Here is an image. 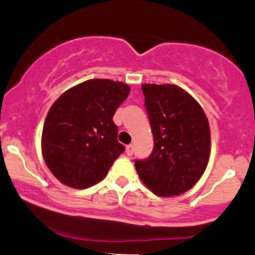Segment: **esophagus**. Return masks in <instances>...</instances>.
<instances>
[{
    "instance_id": "34e87169",
    "label": "esophagus",
    "mask_w": 255,
    "mask_h": 255,
    "mask_svg": "<svg viewBox=\"0 0 255 255\" xmlns=\"http://www.w3.org/2000/svg\"><path fill=\"white\" fill-rule=\"evenodd\" d=\"M126 152H127V155H133V152H134V146L132 145V144H129V145L126 146Z\"/></svg>"
}]
</instances>
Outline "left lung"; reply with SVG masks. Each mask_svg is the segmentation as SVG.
<instances>
[{
    "label": "left lung",
    "instance_id": "1",
    "mask_svg": "<svg viewBox=\"0 0 255 255\" xmlns=\"http://www.w3.org/2000/svg\"><path fill=\"white\" fill-rule=\"evenodd\" d=\"M154 149L135 170L154 194L172 197L189 191L210 157V127L205 112L186 90L173 84L141 85Z\"/></svg>",
    "mask_w": 255,
    "mask_h": 255
}]
</instances>
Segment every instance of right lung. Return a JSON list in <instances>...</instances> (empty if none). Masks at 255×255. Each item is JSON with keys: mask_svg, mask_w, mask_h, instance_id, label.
<instances>
[{"mask_svg": "<svg viewBox=\"0 0 255 255\" xmlns=\"http://www.w3.org/2000/svg\"><path fill=\"white\" fill-rule=\"evenodd\" d=\"M129 92L125 83L90 79L52 104L42 128L41 151L61 183L85 189L105 178L125 151L112 117Z\"/></svg>", "mask_w": 255, "mask_h": 255, "instance_id": "obj_1", "label": "right lung"}]
</instances>
